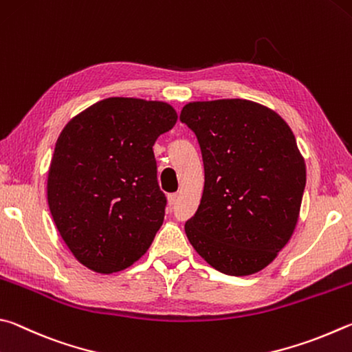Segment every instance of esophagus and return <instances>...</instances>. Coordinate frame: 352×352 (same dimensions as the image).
<instances>
[{
  "label": "esophagus",
  "instance_id": "esophagus-1",
  "mask_svg": "<svg viewBox=\"0 0 352 352\" xmlns=\"http://www.w3.org/2000/svg\"><path fill=\"white\" fill-rule=\"evenodd\" d=\"M176 201H177V193H171V195H168V206L170 207H173L176 204Z\"/></svg>",
  "mask_w": 352,
  "mask_h": 352
}]
</instances>
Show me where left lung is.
Segmentation results:
<instances>
[{"instance_id": "8db88e82", "label": "left lung", "mask_w": 352, "mask_h": 352, "mask_svg": "<svg viewBox=\"0 0 352 352\" xmlns=\"http://www.w3.org/2000/svg\"><path fill=\"white\" fill-rule=\"evenodd\" d=\"M179 119L196 134L206 173L198 212L186 223L190 244L226 275L260 272L298 221L306 165L292 129L243 98L187 103Z\"/></svg>"}]
</instances>
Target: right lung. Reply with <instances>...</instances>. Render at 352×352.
<instances>
[{
  "instance_id": "right-lung-1",
  "label": "right lung",
  "mask_w": 352,
  "mask_h": 352,
  "mask_svg": "<svg viewBox=\"0 0 352 352\" xmlns=\"http://www.w3.org/2000/svg\"><path fill=\"white\" fill-rule=\"evenodd\" d=\"M176 120L168 103L109 97L63 128L49 166L47 204L83 266L119 272L151 245L166 206L153 145Z\"/></svg>"
}]
</instances>
